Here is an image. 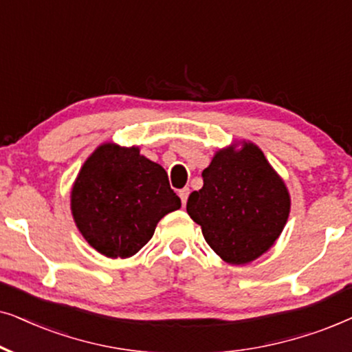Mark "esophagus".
Returning a JSON list of instances; mask_svg holds the SVG:
<instances>
[{
  "label": "esophagus",
  "mask_w": 352,
  "mask_h": 352,
  "mask_svg": "<svg viewBox=\"0 0 352 352\" xmlns=\"http://www.w3.org/2000/svg\"><path fill=\"white\" fill-rule=\"evenodd\" d=\"M179 196H180V199H182V204H186V201H188V196H190V188L188 186H185V188H182L180 191H179Z\"/></svg>",
  "instance_id": "34e87169"
}]
</instances>
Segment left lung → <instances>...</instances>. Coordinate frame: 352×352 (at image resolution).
<instances>
[{
  "label": "left lung",
  "instance_id": "obj_1",
  "mask_svg": "<svg viewBox=\"0 0 352 352\" xmlns=\"http://www.w3.org/2000/svg\"><path fill=\"white\" fill-rule=\"evenodd\" d=\"M193 191L186 212L223 261L248 264L274 245L289 214V195L259 148L220 149Z\"/></svg>",
  "mask_w": 352,
  "mask_h": 352
}]
</instances>
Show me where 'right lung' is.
<instances>
[{"mask_svg": "<svg viewBox=\"0 0 352 352\" xmlns=\"http://www.w3.org/2000/svg\"><path fill=\"white\" fill-rule=\"evenodd\" d=\"M70 198L83 238L114 259L137 254L153 238L159 220L182 206L159 164L142 156L138 148L111 143L87 159Z\"/></svg>", "mask_w": 352, "mask_h": 352, "instance_id": "1", "label": "right lung"}]
</instances>
